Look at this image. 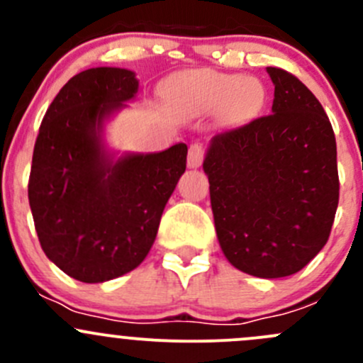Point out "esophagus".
Returning a JSON list of instances; mask_svg holds the SVG:
<instances>
[{
	"instance_id": "34e87169",
	"label": "esophagus",
	"mask_w": 363,
	"mask_h": 363,
	"mask_svg": "<svg viewBox=\"0 0 363 363\" xmlns=\"http://www.w3.org/2000/svg\"><path fill=\"white\" fill-rule=\"evenodd\" d=\"M205 156V149L202 144L195 142V144L189 145V151H188V167L189 168H199L202 164Z\"/></svg>"
}]
</instances>
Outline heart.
<instances>
[{"mask_svg":"<svg viewBox=\"0 0 363 363\" xmlns=\"http://www.w3.org/2000/svg\"><path fill=\"white\" fill-rule=\"evenodd\" d=\"M172 96L195 111H216L230 121L246 119L258 111L265 100V89L251 77L219 73L212 69L188 72L172 84Z\"/></svg>","mask_w":363,"mask_h":363,"instance_id":"b5f03b06","label":"heart"}]
</instances>
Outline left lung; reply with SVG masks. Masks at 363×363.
I'll list each match as a JSON object with an SVG mask.
<instances>
[{"instance_id": "1", "label": "left lung", "mask_w": 363, "mask_h": 363, "mask_svg": "<svg viewBox=\"0 0 363 363\" xmlns=\"http://www.w3.org/2000/svg\"><path fill=\"white\" fill-rule=\"evenodd\" d=\"M267 72L272 113L214 135L203 172L228 262L277 279L302 270L327 244L339 174L335 135L318 98L286 69Z\"/></svg>"}]
</instances>
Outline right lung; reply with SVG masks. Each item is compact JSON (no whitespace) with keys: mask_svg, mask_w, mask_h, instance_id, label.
Segmentation results:
<instances>
[{"mask_svg":"<svg viewBox=\"0 0 363 363\" xmlns=\"http://www.w3.org/2000/svg\"><path fill=\"white\" fill-rule=\"evenodd\" d=\"M138 91L135 73L91 68L68 80L43 116L33 151L28 199L40 246L82 283L137 269L186 170L188 145L113 160L104 121Z\"/></svg>","mask_w":363,"mask_h":363,"instance_id":"obj_1","label":"right lung"}]
</instances>
